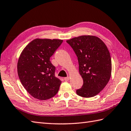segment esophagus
<instances>
[{
	"instance_id": "34e87169",
	"label": "esophagus",
	"mask_w": 131,
	"mask_h": 131,
	"mask_svg": "<svg viewBox=\"0 0 131 131\" xmlns=\"http://www.w3.org/2000/svg\"><path fill=\"white\" fill-rule=\"evenodd\" d=\"M64 79V81H68V80H69V77H64L63 78Z\"/></svg>"
}]
</instances>
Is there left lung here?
Segmentation results:
<instances>
[{"label": "left lung", "mask_w": 131, "mask_h": 131, "mask_svg": "<svg viewBox=\"0 0 131 131\" xmlns=\"http://www.w3.org/2000/svg\"><path fill=\"white\" fill-rule=\"evenodd\" d=\"M67 42L77 57L83 81L82 88L76 90L77 94L84 97L95 96L105 88L111 77L112 60L107 48L94 36L74 37Z\"/></svg>", "instance_id": "left-lung-1"}]
</instances>
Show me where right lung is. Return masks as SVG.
I'll return each mask as SVG.
<instances>
[{
	"label": "right lung",
	"instance_id": "1",
	"mask_svg": "<svg viewBox=\"0 0 131 131\" xmlns=\"http://www.w3.org/2000/svg\"><path fill=\"white\" fill-rule=\"evenodd\" d=\"M63 42L62 40H34L26 46L17 64L22 85L32 96L40 100L53 97L62 81L55 76L56 67L50 58Z\"/></svg>",
	"mask_w": 131,
	"mask_h": 131
}]
</instances>
